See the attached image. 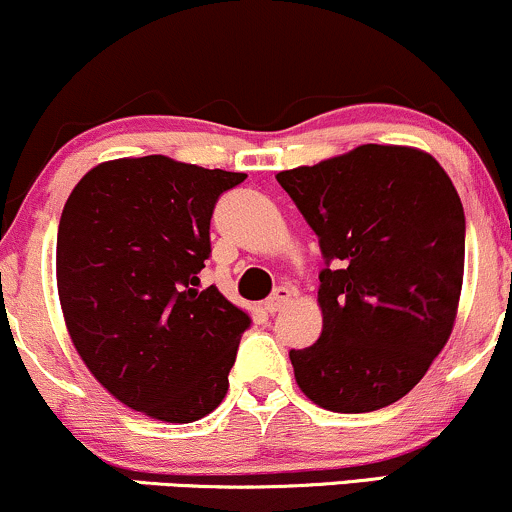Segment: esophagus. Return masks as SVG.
Instances as JSON below:
<instances>
[{
	"instance_id": "34e87169",
	"label": "esophagus",
	"mask_w": 512,
	"mask_h": 512,
	"mask_svg": "<svg viewBox=\"0 0 512 512\" xmlns=\"http://www.w3.org/2000/svg\"><path fill=\"white\" fill-rule=\"evenodd\" d=\"M291 298H293V291L289 289V286H281V289H276L272 296L267 298L264 310H267V313H279L281 308H286V305L291 303Z\"/></svg>"
}]
</instances>
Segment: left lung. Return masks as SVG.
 Instances as JSON below:
<instances>
[{
  "mask_svg": "<svg viewBox=\"0 0 512 512\" xmlns=\"http://www.w3.org/2000/svg\"><path fill=\"white\" fill-rule=\"evenodd\" d=\"M320 238L327 267L322 334L293 349L296 383L339 414L395 404L431 368L455 327L464 276V211L426 151L363 144L276 173Z\"/></svg>",
  "mask_w": 512,
  "mask_h": 512,
  "instance_id": "1",
  "label": "left lung"
}]
</instances>
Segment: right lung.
<instances>
[{
    "label": "right lung",
    "mask_w": 512,
    "mask_h": 512,
    "mask_svg": "<svg viewBox=\"0 0 512 512\" xmlns=\"http://www.w3.org/2000/svg\"><path fill=\"white\" fill-rule=\"evenodd\" d=\"M245 173L168 156L115 158L76 182L57 231V293L74 349L129 409L192 424L221 404L250 317L199 291L221 192Z\"/></svg>",
    "instance_id": "1"
}]
</instances>
